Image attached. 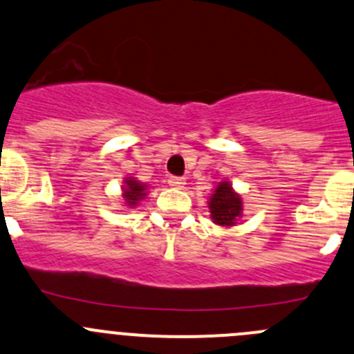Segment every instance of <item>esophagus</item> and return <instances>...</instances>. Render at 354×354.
Masks as SVG:
<instances>
[{
    "label": "esophagus",
    "mask_w": 354,
    "mask_h": 354,
    "mask_svg": "<svg viewBox=\"0 0 354 354\" xmlns=\"http://www.w3.org/2000/svg\"><path fill=\"white\" fill-rule=\"evenodd\" d=\"M167 183H169V187H173V188H183L185 187V178H181V176H169Z\"/></svg>",
    "instance_id": "obj_1"
}]
</instances>
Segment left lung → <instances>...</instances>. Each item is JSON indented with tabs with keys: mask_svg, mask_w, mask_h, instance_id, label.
Returning a JSON list of instances; mask_svg holds the SVG:
<instances>
[{
	"mask_svg": "<svg viewBox=\"0 0 354 354\" xmlns=\"http://www.w3.org/2000/svg\"><path fill=\"white\" fill-rule=\"evenodd\" d=\"M209 209H211V218L216 225L232 226L235 225L236 218H240L242 198L233 192L232 185L228 181H221L216 187L214 194L211 195Z\"/></svg>",
	"mask_w": 354,
	"mask_h": 354,
	"instance_id": "1",
	"label": "left lung"
}]
</instances>
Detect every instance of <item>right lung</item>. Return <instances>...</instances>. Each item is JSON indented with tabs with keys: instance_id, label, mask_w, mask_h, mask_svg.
<instances>
[{
	"instance_id": "1",
	"label": "right lung",
	"mask_w": 354,
	"mask_h": 354,
	"mask_svg": "<svg viewBox=\"0 0 354 354\" xmlns=\"http://www.w3.org/2000/svg\"><path fill=\"white\" fill-rule=\"evenodd\" d=\"M145 185L138 183L136 180H126V188H124V198L128 202V205H136L140 198L145 197Z\"/></svg>"
}]
</instances>
